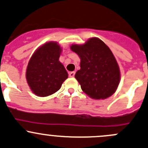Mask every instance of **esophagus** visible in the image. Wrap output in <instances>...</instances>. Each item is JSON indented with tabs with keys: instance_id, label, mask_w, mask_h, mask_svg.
<instances>
[{
	"instance_id": "1",
	"label": "esophagus",
	"mask_w": 148,
	"mask_h": 148,
	"mask_svg": "<svg viewBox=\"0 0 148 148\" xmlns=\"http://www.w3.org/2000/svg\"><path fill=\"white\" fill-rule=\"evenodd\" d=\"M69 75L70 77H74V75H75V72L74 71H71V72L69 73Z\"/></svg>"
}]
</instances>
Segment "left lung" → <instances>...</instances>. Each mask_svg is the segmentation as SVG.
Instances as JSON below:
<instances>
[{
  "label": "left lung",
  "mask_w": 148,
  "mask_h": 148,
  "mask_svg": "<svg viewBox=\"0 0 148 148\" xmlns=\"http://www.w3.org/2000/svg\"><path fill=\"white\" fill-rule=\"evenodd\" d=\"M71 49L81 59L75 78L85 94L96 99L111 96L120 83V72L115 58L102 40L92 38L84 44Z\"/></svg>",
  "instance_id": "obj_1"
}]
</instances>
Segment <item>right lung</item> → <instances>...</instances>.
<instances>
[{"mask_svg": "<svg viewBox=\"0 0 148 148\" xmlns=\"http://www.w3.org/2000/svg\"><path fill=\"white\" fill-rule=\"evenodd\" d=\"M61 48L56 42H49L39 48L30 59L26 79L35 95L46 97L57 92L68 78V73L59 61Z\"/></svg>", "mask_w": 148, "mask_h": 148, "instance_id": "1", "label": "right lung"}]
</instances>
